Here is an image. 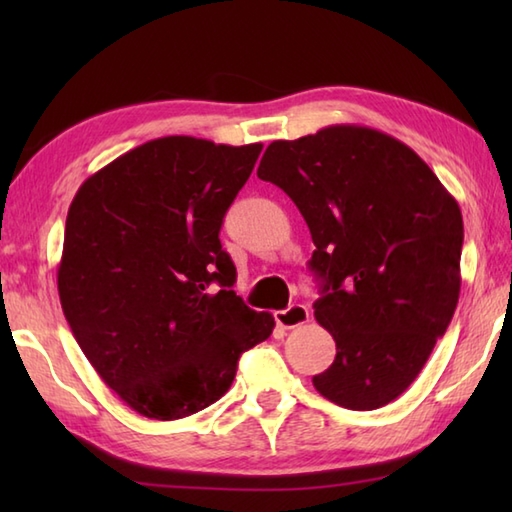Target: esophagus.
Here are the masks:
<instances>
[{"instance_id":"esophagus-1","label":"esophagus","mask_w":512,"mask_h":512,"mask_svg":"<svg viewBox=\"0 0 512 512\" xmlns=\"http://www.w3.org/2000/svg\"><path fill=\"white\" fill-rule=\"evenodd\" d=\"M308 319H310V310L306 306H301V303H295V306L275 312V321L279 328H284V330L299 328V325L308 323Z\"/></svg>"}]
</instances>
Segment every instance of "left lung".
<instances>
[{
	"instance_id": "left-lung-1",
	"label": "left lung",
	"mask_w": 512,
	"mask_h": 512,
	"mask_svg": "<svg viewBox=\"0 0 512 512\" xmlns=\"http://www.w3.org/2000/svg\"><path fill=\"white\" fill-rule=\"evenodd\" d=\"M257 176L286 191L317 246L314 317L336 356L312 385L345 409L385 407L416 380L458 306V202L416 151L361 125L275 140Z\"/></svg>"
}]
</instances>
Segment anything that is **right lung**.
Masks as SVG:
<instances>
[{
  "label": "right lung",
  "instance_id": "right-lung-1",
  "mask_svg": "<svg viewBox=\"0 0 512 512\" xmlns=\"http://www.w3.org/2000/svg\"><path fill=\"white\" fill-rule=\"evenodd\" d=\"M193 136L149 140L81 184L65 220L59 297L76 343L121 400L178 420L220 400L273 314L235 295L220 244L262 154Z\"/></svg>",
  "mask_w": 512,
  "mask_h": 512
}]
</instances>
